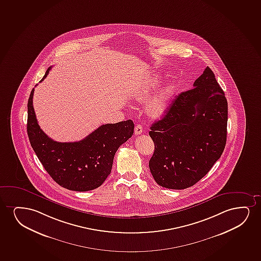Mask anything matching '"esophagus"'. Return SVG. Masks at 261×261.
I'll return each instance as SVG.
<instances>
[{
    "mask_svg": "<svg viewBox=\"0 0 261 261\" xmlns=\"http://www.w3.org/2000/svg\"><path fill=\"white\" fill-rule=\"evenodd\" d=\"M142 133V125H140V124H138V125H136V128H135V134H136V136H139V135H141Z\"/></svg>",
    "mask_w": 261,
    "mask_h": 261,
    "instance_id": "obj_1",
    "label": "esophagus"
}]
</instances>
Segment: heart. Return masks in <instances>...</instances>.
<instances>
[{
  "instance_id": "b5f03b06",
  "label": "heart",
  "mask_w": 261,
  "mask_h": 261,
  "mask_svg": "<svg viewBox=\"0 0 261 261\" xmlns=\"http://www.w3.org/2000/svg\"><path fill=\"white\" fill-rule=\"evenodd\" d=\"M159 84V77L156 76L149 82L146 87L135 92L134 98L138 102H142L149 95V92L158 87ZM175 90V86L173 83L164 86L160 91L156 94V96L149 102L147 106V113L152 119H158L165 113L168 107L170 100L172 98Z\"/></svg>"
}]
</instances>
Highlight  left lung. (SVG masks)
Masks as SVG:
<instances>
[{
	"instance_id": "1",
	"label": "left lung",
	"mask_w": 261,
	"mask_h": 261,
	"mask_svg": "<svg viewBox=\"0 0 261 261\" xmlns=\"http://www.w3.org/2000/svg\"><path fill=\"white\" fill-rule=\"evenodd\" d=\"M150 126L155 149L149 166L159 186L184 190L210 171L227 142V102L207 66Z\"/></svg>"
}]
</instances>
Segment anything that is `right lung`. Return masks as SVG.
Returning a JSON list of instances; mask_svg holds the SVG:
<instances>
[{
	"label": "right lung",
	"instance_id": "1",
	"mask_svg": "<svg viewBox=\"0 0 261 261\" xmlns=\"http://www.w3.org/2000/svg\"><path fill=\"white\" fill-rule=\"evenodd\" d=\"M50 69L51 66L40 82ZM34 92L33 88L28 99V137L45 170L56 182L67 190L82 192L101 186L112 172L116 151L133 136L134 122L128 119L102 125L79 142H56L38 124L33 106Z\"/></svg>",
	"mask_w": 261,
	"mask_h": 261
}]
</instances>
